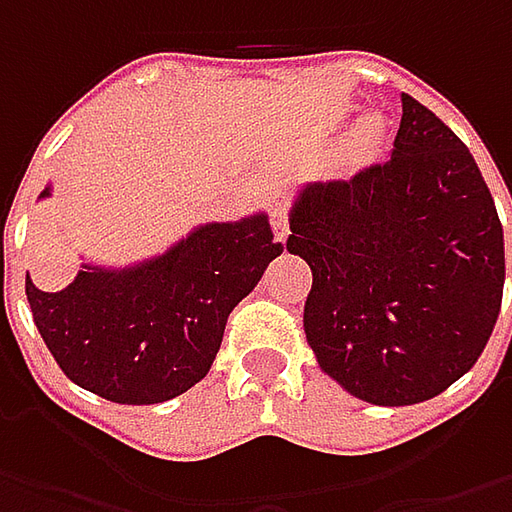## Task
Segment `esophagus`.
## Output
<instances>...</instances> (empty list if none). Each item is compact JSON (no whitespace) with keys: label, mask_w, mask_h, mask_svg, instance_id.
Instances as JSON below:
<instances>
[{"label":"esophagus","mask_w":512,"mask_h":512,"mask_svg":"<svg viewBox=\"0 0 512 512\" xmlns=\"http://www.w3.org/2000/svg\"><path fill=\"white\" fill-rule=\"evenodd\" d=\"M270 225H273V236H276L279 242H285L287 233H290V216H287L285 205H276L270 210Z\"/></svg>","instance_id":"34e87169"}]
</instances>
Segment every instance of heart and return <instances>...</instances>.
<instances>
[{"label":"heart","instance_id":"b5f03b06","mask_svg":"<svg viewBox=\"0 0 512 512\" xmlns=\"http://www.w3.org/2000/svg\"><path fill=\"white\" fill-rule=\"evenodd\" d=\"M376 136H379V122H370V125L364 128L362 139H364V142H373Z\"/></svg>","mask_w":512,"mask_h":512}]
</instances>
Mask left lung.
Listing matches in <instances>:
<instances>
[{"instance_id":"8db88e82","label":"left lung","mask_w":512,"mask_h":512,"mask_svg":"<svg viewBox=\"0 0 512 512\" xmlns=\"http://www.w3.org/2000/svg\"><path fill=\"white\" fill-rule=\"evenodd\" d=\"M287 250L313 270L307 344L362 402L404 407L444 393L499 319L493 196L462 139L407 93L387 162L299 190Z\"/></svg>"}]
</instances>
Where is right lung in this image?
Segmentation results:
<instances>
[{"mask_svg": "<svg viewBox=\"0 0 512 512\" xmlns=\"http://www.w3.org/2000/svg\"><path fill=\"white\" fill-rule=\"evenodd\" d=\"M50 185L39 193L48 199ZM282 253L267 213L193 227L139 265H82L59 293L25 279L30 313L70 382L116 404H159L202 382L230 310Z\"/></svg>", "mask_w": 512, "mask_h": 512, "instance_id": "add662e5", "label": "right lung"}]
</instances>
